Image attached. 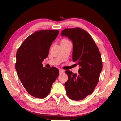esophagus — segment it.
Masks as SVG:
<instances>
[{"label":"esophagus","instance_id":"esophagus-1","mask_svg":"<svg viewBox=\"0 0 121 121\" xmlns=\"http://www.w3.org/2000/svg\"><path fill=\"white\" fill-rule=\"evenodd\" d=\"M59 72H60V74H61L62 73H64V71L62 69H59Z\"/></svg>","mask_w":121,"mask_h":121}]
</instances>
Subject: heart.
<instances>
[{
	"mask_svg": "<svg viewBox=\"0 0 121 121\" xmlns=\"http://www.w3.org/2000/svg\"><path fill=\"white\" fill-rule=\"evenodd\" d=\"M69 42V41L67 40H66V39H63V40H61V43H65V42Z\"/></svg>",
	"mask_w": 121,
	"mask_h": 121,
	"instance_id": "1",
	"label": "heart"
}]
</instances>
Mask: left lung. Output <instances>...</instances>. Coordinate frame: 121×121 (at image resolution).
Segmentation results:
<instances>
[{"label": "left lung", "instance_id": "obj_1", "mask_svg": "<svg viewBox=\"0 0 121 121\" xmlns=\"http://www.w3.org/2000/svg\"><path fill=\"white\" fill-rule=\"evenodd\" d=\"M61 35L72 41V60L80 67L77 74L66 71V93L71 100H82L93 92L98 83L102 69L101 54L90 35L82 28H66Z\"/></svg>", "mask_w": 121, "mask_h": 121}]
</instances>
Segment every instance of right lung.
Here are the masks:
<instances>
[{
  "instance_id": "1",
  "label": "right lung",
  "mask_w": 121,
  "mask_h": 121,
  "mask_svg": "<svg viewBox=\"0 0 121 121\" xmlns=\"http://www.w3.org/2000/svg\"><path fill=\"white\" fill-rule=\"evenodd\" d=\"M58 34L57 30L35 31L25 39L17 52L15 68L19 78L28 94L35 98L47 96L59 75L57 68L47 69L42 64Z\"/></svg>"
}]
</instances>
